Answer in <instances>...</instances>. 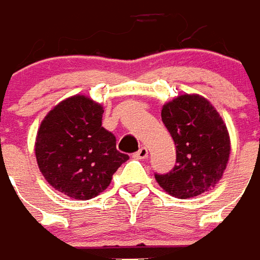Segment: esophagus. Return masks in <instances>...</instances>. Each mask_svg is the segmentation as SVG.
<instances>
[{"mask_svg": "<svg viewBox=\"0 0 260 260\" xmlns=\"http://www.w3.org/2000/svg\"><path fill=\"white\" fill-rule=\"evenodd\" d=\"M147 154H149V151H147L146 147H141L140 150L137 151L136 154H134V157L138 159H145L147 157Z\"/></svg>", "mask_w": 260, "mask_h": 260, "instance_id": "esophagus-1", "label": "esophagus"}]
</instances>
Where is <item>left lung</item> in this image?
I'll use <instances>...</instances> for the list:
<instances>
[{
    "label": "left lung",
    "instance_id": "left-lung-1",
    "mask_svg": "<svg viewBox=\"0 0 260 260\" xmlns=\"http://www.w3.org/2000/svg\"><path fill=\"white\" fill-rule=\"evenodd\" d=\"M164 124L176 145L173 170L155 174L158 185L177 199L208 192L221 180L231 154L227 126L208 99L184 94L165 103Z\"/></svg>",
    "mask_w": 260,
    "mask_h": 260
}]
</instances>
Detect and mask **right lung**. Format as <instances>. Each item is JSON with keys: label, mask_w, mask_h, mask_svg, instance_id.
<instances>
[{"label": "right lung", "mask_w": 260, "mask_h": 260, "mask_svg": "<svg viewBox=\"0 0 260 260\" xmlns=\"http://www.w3.org/2000/svg\"><path fill=\"white\" fill-rule=\"evenodd\" d=\"M103 106L74 95L53 107L37 130L35 154L48 184L66 196L90 200L103 192L128 155L102 126Z\"/></svg>", "instance_id": "obj_1"}]
</instances>
